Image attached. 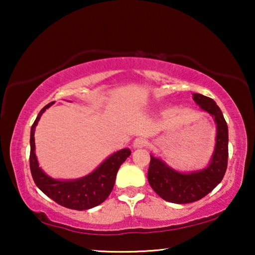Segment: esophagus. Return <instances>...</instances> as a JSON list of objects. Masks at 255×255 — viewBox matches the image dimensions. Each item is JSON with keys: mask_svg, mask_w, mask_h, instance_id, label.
<instances>
[{"mask_svg": "<svg viewBox=\"0 0 255 255\" xmlns=\"http://www.w3.org/2000/svg\"><path fill=\"white\" fill-rule=\"evenodd\" d=\"M147 144H148V140L146 139V138L138 137V138H136L135 140H133L132 147L133 148H140V147H144V146H147Z\"/></svg>", "mask_w": 255, "mask_h": 255, "instance_id": "1", "label": "esophagus"}]
</instances>
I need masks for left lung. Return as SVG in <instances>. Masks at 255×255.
<instances>
[{"instance_id":"8db88e82","label":"left lung","mask_w":255,"mask_h":255,"mask_svg":"<svg viewBox=\"0 0 255 255\" xmlns=\"http://www.w3.org/2000/svg\"><path fill=\"white\" fill-rule=\"evenodd\" d=\"M193 100L210 114L217 124L216 147L211 162L205 170L184 174L172 170L161 159L150 156L147 179L162 199L173 204H190L200 200L223 180L228 161V128L222 110L211 98L193 94Z\"/></svg>"}]
</instances>
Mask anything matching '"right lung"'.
Masks as SVG:
<instances>
[{"mask_svg": "<svg viewBox=\"0 0 255 255\" xmlns=\"http://www.w3.org/2000/svg\"><path fill=\"white\" fill-rule=\"evenodd\" d=\"M54 102L45 106L38 114L31 126L30 133V171L32 179L38 188L46 196L53 199L58 205L70 209L85 210L102 204L112 191L116 181V175L122 164L131 154L130 149L124 148L108 157L98 169L91 174L74 181H58L49 178L38 165L34 153V128L47 108Z\"/></svg>", "mask_w": 255, "mask_h": 255, "instance_id": "right-lung-1", "label": "right lung"}]
</instances>
